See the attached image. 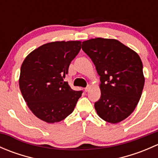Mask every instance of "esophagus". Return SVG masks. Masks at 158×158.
I'll use <instances>...</instances> for the list:
<instances>
[{
  "label": "esophagus",
  "instance_id": "34e87169",
  "mask_svg": "<svg viewBox=\"0 0 158 158\" xmlns=\"http://www.w3.org/2000/svg\"><path fill=\"white\" fill-rule=\"evenodd\" d=\"M90 89H91V86H90V85H87V86L86 87H85V92H89V90H90Z\"/></svg>",
  "mask_w": 158,
  "mask_h": 158
}]
</instances>
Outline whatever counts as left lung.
<instances>
[{
  "label": "left lung",
  "instance_id": "obj_1",
  "mask_svg": "<svg viewBox=\"0 0 158 158\" xmlns=\"http://www.w3.org/2000/svg\"><path fill=\"white\" fill-rule=\"evenodd\" d=\"M82 49L100 76L101 97L95 103L98 115L111 124L125 120L136 108L144 88L140 56L114 39L88 40L82 42Z\"/></svg>",
  "mask_w": 158,
  "mask_h": 158
}]
</instances>
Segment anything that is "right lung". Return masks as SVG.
<instances>
[{"mask_svg":"<svg viewBox=\"0 0 158 158\" xmlns=\"http://www.w3.org/2000/svg\"><path fill=\"white\" fill-rule=\"evenodd\" d=\"M81 41H55L35 49L20 68L19 86L35 116L47 123L66 118L73 111L82 91L71 89L63 79Z\"/></svg>","mask_w":158,"mask_h":158,"instance_id":"1","label":"right lung"}]
</instances>
